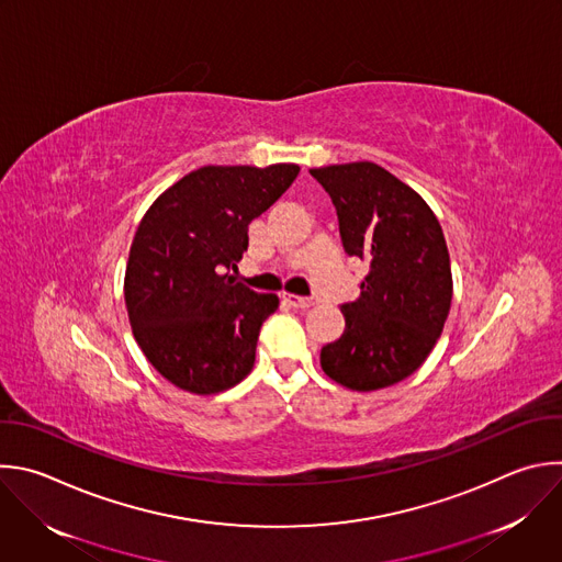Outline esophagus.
Masks as SVG:
<instances>
[{
    "label": "esophagus",
    "mask_w": 562,
    "mask_h": 562,
    "mask_svg": "<svg viewBox=\"0 0 562 562\" xmlns=\"http://www.w3.org/2000/svg\"><path fill=\"white\" fill-rule=\"evenodd\" d=\"M284 302L295 308H311L317 304L315 297H300V295H284Z\"/></svg>",
    "instance_id": "34e87169"
}]
</instances>
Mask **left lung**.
I'll list each match as a JSON object with an SVG mask.
<instances>
[{"instance_id":"obj_1","label":"left lung","mask_w":562,"mask_h":562,"mask_svg":"<svg viewBox=\"0 0 562 562\" xmlns=\"http://www.w3.org/2000/svg\"><path fill=\"white\" fill-rule=\"evenodd\" d=\"M308 171L335 205L344 251L370 267L361 295L341 304L346 328L322 348V370L350 391L389 389L426 361L450 313L441 225L413 187L375 162Z\"/></svg>"}]
</instances>
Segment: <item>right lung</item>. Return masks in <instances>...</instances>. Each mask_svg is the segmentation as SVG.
<instances>
[{
    "label": "right lung",
    "mask_w": 562,
    "mask_h": 562,
    "mask_svg": "<svg viewBox=\"0 0 562 562\" xmlns=\"http://www.w3.org/2000/svg\"><path fill=\"white\" fill-rule=\"evenodd\" d=\"M278 162L207 165L165 190L143 216L125 267V306L147 361L180 391L216 395L254 368L276 293L234 282L249 247V223L295 180Z\"/></svg>",
    "instance_id": "add662e5"
}]
</instances>
